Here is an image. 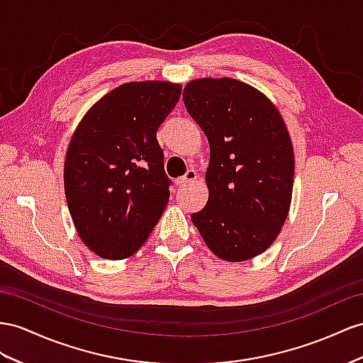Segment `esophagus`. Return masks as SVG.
Masks as SVG:
<instances>
[{
    "mask_svg": "<svg viewBox=\"0 0 363 363\" xmlns=\"http://www.w3.org/2000/svg\"><path fill=\"white\" fill-rule=\"evenodd\" d=\"M196 178H198L196 172H194V170H187V173H185L182 178H179L178 181H176V184H178V185H185V184H189V182H193Z\"/></svg>",
    "mask_w": 363,
    "mask_h": 363,
    "instance_id": "obj_1",
    "label": "esophagus"
}]
</instances>
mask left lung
I'll use <instances>...</instances> for the list:
<instances>
[{"label":"left lung","mask_w":363,"mask_h":363,"mask_svg":"<svg viewBox=\"0 0 363 363\" xmlns=\"http://www.w3.org/2000/svg\"><path fill=\"white\" fill-rule=\"evenodd\" d=\"M182 99L210 144L208 201L193 213V224L224 261L261 255L291 203L294 153L281 113L264 93L233 78L190 81Z\"/></svg>","instance_id":"obj_1"}]
</instances>
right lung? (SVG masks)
Returning <instances> with one entry per match:
<instances>
[{
    "instance_id": "add662e5",
    "label": "right lung",
    "mask_w": 363,
    "mask_h": 363,
    "mask_svg": "<svg viewBox=\"0 0 363 363\" xmlns=\"http://www.w3.org/2000/svg\"><path fill=\"white\" fill-rule=\"evenodd\" d=\"M181 84L127 82L81 119L64 162L73 224L93 253L111 261L135 255L170 198L156 132L178 104Z\"/></svg>"
}]
</instances>
